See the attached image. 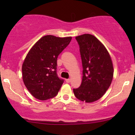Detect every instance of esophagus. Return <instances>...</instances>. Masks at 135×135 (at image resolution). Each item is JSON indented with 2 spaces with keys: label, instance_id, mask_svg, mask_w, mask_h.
Masks as SVG:
<instances>
[{
  "label": "esophagus",
  "instance_id": "1",
  "mask_svg": "<svg viewBox=\"0 0 135 135\" xmlns=\"http://www.w3.org/2000/svg\"><path fill=\"white\" fill-rule=\"evenodd\" d=\"M65 81L66 83H69L70 82V79H65Z\"/></svg>",
  "mask_w": 135,
  "mask_h": 135
}]
</instances>
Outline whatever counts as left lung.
Masks as SVG:
<instances>
[{
    "instance_id": "left-lung-1",
    "label": "left lung",
    "mask_w": 135,
    "mask_h": 135,
    "mask_svg": "<svg viewBox=\"0 0 135 135\" xmlns=\"http://www.w3.org/2000/svg\"><path fill=\"white\" fill-rule=\"evenodd\" d=\"M75 38L80 47L83 76L80 87L73 91L80 101L92 103L101 98L112 83V59L104 45L94 35L83 34Z\"/></svg>"
}]
</instances>
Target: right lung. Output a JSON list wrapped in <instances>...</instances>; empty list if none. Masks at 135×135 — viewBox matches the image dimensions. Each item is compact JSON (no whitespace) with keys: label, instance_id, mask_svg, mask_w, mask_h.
Segmentation results:
<instances>
[{"label":"right lung","instance_id":"right-lung-1","mask_svg":"<svg viewBox=\"0 0 135 135\" xmlns=\"http://www.w3.org/2000/svg\"><path fill=\"white\" fill-rule=\"evenodd\" d=\"M72 37L45 35L30 49L22 65V78L33 97L46 100L58 94L63 83L56 74L57 58Z\"/></svg>","mask_w":135,"mask_h":135}]
</instances>
